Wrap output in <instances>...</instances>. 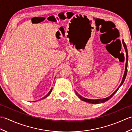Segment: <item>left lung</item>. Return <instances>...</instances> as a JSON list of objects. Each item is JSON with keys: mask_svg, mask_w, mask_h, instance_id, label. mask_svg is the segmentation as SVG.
<instances>
[{"mask_svg": "<svg viewBox=\"0 0 132 132\" xmlns=\"http://www.w3.org/2000/svg\"><path fill=\"white\" fill-rule=\"evenodd\" d=\"M122 44H123V46H124V49H125V52H126V57H127V61H126V64H125V71L124 72V76H123V78H122V82L121 83V84H120V85L119 86V87L118 88H117V89H116V90L114 91L113 93L111 95H110V96L106 97V98H104V99H86V98L84 97H82V96H80V95L78 94V92H77L76 91L75 92V94H76V95H77V96L79 97L80 99L82 100V101H84V102H87V103H91V104H99V103H104L105 102H106V101H108L109 99H110L112 97L114 94L116 93V92L117 91V90H118L119 88L120 87V86H121L122 83H124V80L125 79V78H126V76H127V71H128V70H127V68H128V50H127V45H126L125 43H124V40H122Z\"/></svg>", "mask_w": 132, "mask_h": 132, "instance_id": "left-lung-1", "label": "left lung"}]
</instances>
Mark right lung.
Instances as JSON below:
<instances>
[{
	"label": "right lung",
	"mask_w": 132,
	"mask_h": 132,
	"mask_svg": "<svg viewBox=\"0 0 132 132\" xmlns=\"http://www.w3.org/2000/svg\"><path fill=\"white\" fill-rule=\"evenodd\" d=\"M52 88L51 89H50V91H49V92H48V94H47V95H46V96H44V97L43 98H41V99H40V100H42V99H45V98H46V97H47V96H49V95H50V93H51V92H52Z\"/></svg>",
	"instance_id": "obj_1"
}]
</instances>
